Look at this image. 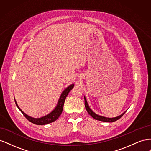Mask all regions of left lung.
I'll list each match as a JSON object with an SVG mask.
<instances>
[{
  "mask_svg": "<svg viewBox=\"0 0 151 151\" xmlns=\"http://www.w3.org/2000/svg\"><path fill=\"white\" fill-rule=\"evenodd\" d=\"M84 103H85V107L87 111L88 112V113L89 115L92 116L93 118H94L95 120H99V121H102V122H115L116 120H118V119H120V118L124 115V113H123V114H122L121 115L118 116L117 117L115 118H106V117H103L101 116H99L98 115H96L95 113H94L91 109H90L89 105L88 104V102L86 101V99L84 97Z\"/></svg>",
  "mask_w": 151,
  "mask_h": 151,
  "instance_id": "left-lung-1",
  "label": "left lung"
}]
</instances>
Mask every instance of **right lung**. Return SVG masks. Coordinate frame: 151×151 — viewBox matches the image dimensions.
I'll list each match as a JSON object with an SVG mask.
<instances>
[{
    "label": "right lung",
    "instance_id": "right-lung-1",
    "mask_svg": "<svg viewBox=\"0 0 151 151\" xmlns=\"http://www.w3.org/2000/svg\"><path fill=\"white\" fill-rule=\"evenodd\" d=\"M74 84H72V85L68 86V88H67L64 91H63L61 96H60V99H59V100H58V102L57 106L54 109L53 111H52L51 113H49L48 115L45 116H43V117H41L40 118H32L31 116H29L28 115H27L26 114L22 111L19 108V107L18 106L16 100H15V103H16L17 107L21 111L22 115H23L26 118V119L28 120L30 122L33 123H34V124H36V125H46V124H48V123H52V122H53L55 120H57L58 119V118L60 116L61 113L62 112V110H63V104H64V102H65V100L67 96L68 95V93L70 92V91L72 90V89L74 88Z\"/></svg>",
    "mask_w": 151,
    "mask_h": 151
}]
</instances>
